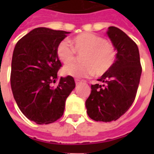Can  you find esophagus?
Here are the masks:
<instances>
[{
    "label": "esophagus",
    "mask_w": 154,
    "mask_h": 154,
    "mask_svg": "<svg viewBox=\"0 0 154 154\" xmlns=\"http://www.w3.org/2000/svg\"><path fill=\"white\" fill-rule=\"evenodd\" d=\"M82 81H81V80H79V79H75V83H76V85H80V84H82Z\"/></svg>",
    "instance_id": "esophagus-1"
}]
</instances>
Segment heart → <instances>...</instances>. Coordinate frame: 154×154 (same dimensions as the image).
<instances>
[{
  "mask_svg": "<svg viewBox=\"0 0 154 154\" xmlns=\"http://www.w3.org/2000/svg\"><path fill=\"white\" fill-rule=\"evenodd\" d=\"M62 41L57 47V56L62 63L67 65L82 54L83 63L66 65L62 69L64 75L74 77H87L95 74L101 77L112 67L117 57V51L111 43L104 37L92 32H82L70 41Z\"/></svg>",
  "mask_w": 154,
  "mask_h": 154,
  "instance_id": "1",
  "label": "heart"
}]
</instances>
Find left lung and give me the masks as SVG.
<instances>
[{
    "label": "left lung",
    "mask_w": 154,
    "mask_h": 154,
    "mask_svg": "<svg viewBox=\"0 0 154 154\" xmlns=\"http://www.w3.org/2000/svg\"><path fill=\"white\" fill-rule=\"evenodd\" d=\"M108 37L117 50L112 67L91 85V94L85 101L87 113L96 122H109L122 117L136 97L141 66L138 47L122 30L110 26Z\"/></svg>",
    "instance_id": "left-lung-1"
}]
</instances>
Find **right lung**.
Wrapping results in <instances>:
<instances>
[{
	"instance_id": "add662e5",
	"label": "right lung",
	"mask_w": 154,
	"mask_h": 154,
	"mask_svg": "<svg viewBox=\"0 0 154 154\" xmlns=\"http://www.w3.org/2000/svg\"><path fill=\"white\" fill-rule=\"evenodd\" d=\"M69 32L37 28L16 44L11 65L13 97L23 114L37 124H49L61 117L65 101L75 88L73 77H60L61 63L57 47Z\"/></svg>"
}]
</instances>
